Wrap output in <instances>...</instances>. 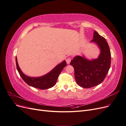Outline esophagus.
Returning a JSON list of instances; mask_svg holds the SVG:
<instances>
[{"mask_svg":"<svg viewBox=\"0 0 126 126\" xmlns=\"http://www.w3.org/2000/svg\"><path fill=\"white\" fill-rule=\"evenodd\" d=\"M71 59L70 58H67V59H66V63H67V64H69L70 63V62H71Z\"/></svg>","mask_w":126,"mask_h":126,"instance_id":"obj_1","label":"esophagus"}]
</instances>
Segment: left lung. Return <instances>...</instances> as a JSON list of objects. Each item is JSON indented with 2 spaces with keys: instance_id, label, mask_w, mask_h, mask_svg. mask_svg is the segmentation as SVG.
<instances>
[{
  "instance_id": "left-lung-1",
  "label": "left lung",
  "mask_w": 126,
  "mask_h": 126,
  "mask_svg": "<svg viewBox=\"0 0 126 126\" xmlns=\"http://www.w3.org/2000/svg\"><path fill=\"white\" fill-rule=\"evenodd\" d=\"M90 42L96 44L100 49L98 58L89 60L84 56H77L70 63L74 68L77 84L85 88L96 86L104 81L111 64V53L105 38L94 31L93 39Z\"/></svg>"
}]
</instances>
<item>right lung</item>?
Segmentation results:
<instances>
[{"mask_svg": "<svg viewBox=\"0 0 126 126\" xmlns=\"http://www.w3.org/2000/svg\"><path fill=\"white\" fill-rule=\"evenodd\" d=\"M16 63L17 70L24 81L28 85L40 89H47L55 86L60 72L67 65L66 61L64 60L47 74L38 77H30L25 75L20 69L17 57H16Z\"/></svg>", "mask_w": 126, "mask_h": 126, "instance_id": "obj_1", "label": "right lung"}]
</instances>
